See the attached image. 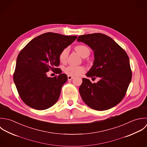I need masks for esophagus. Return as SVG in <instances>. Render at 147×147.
I'll return each instance as SVG.
<instances>
[{
  "mask_svg": "<svg viewBox=\"0 0 147 147\" xmlns=\"http://www.w3.org/2000/svg\"><path fill=\"white\" fill-rule=\"evenodd\" d=\"M74 78V77H73V76H68V80H72V79H73Z\"/></svg>",
  "mask_w": 147,
  "mask_h": 147,
  "instance_id": "obj_1",
  "label": "esophagus"
}]
</instances>
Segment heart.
<instances>
[{"label": "heart", "instance_id": "1", "mask_svg": "<svg viewBox=\"0 0 147 147\" xmlns=\"http://www.w3.org/2000/svg\"><path fill=\"white\" fill-rule=\"evenodd\" d=\"M76 51L79 53V55L83 57V56L87 52H90V50L87 47L83 45L78 46L75 48ZM69 54V49L65 48L63 49L59 55V60L61 63H65L67 59ZM85 68L82 66H76L73 65H69L64 69V72L71 76H79L85 72Z\"/></svg>", "mask_w": 147, "mask_h": 147}]
</instances>
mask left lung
<instances>
[{"instance_id": "1", "label": "left lung", "mask_w": 147, "mask_h": 147, "mask_svg": "<svg viewBox=\"0 0 147 147\" xmlns=\"http://www.w3.org/2000/svg\"><path fill=\"white\" fill-rule=\"evenodd\" d=\"M77 41L85 43L94 52L93 65L86 76L100 79L96 83H92L83 78L79 87L83 100L97 111L115 107L124 97L132 79L127 53L111 38L102 34L80 35Z\"/></svg>"}]
</instances>
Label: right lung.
<instances>
[{"label": "right lung", "instance_id": "1", "mask_svg": "<svg viewBox=\"0 0 147 147\" xmlns=\"http://www.w3.org/2000/svg\"><path fill=\"white\" fill-rule=\"evenodd\" d=\"M76 36L47 32L31 40L18 55L13 81L20 97L28 106L38 110L46 109L58 100L67 75L58 68L61 51L72 44ZM51 69L59 74L49 77Z\"/></svg>", "mask_w": 147, "mask_h": 147}]
</instances>
